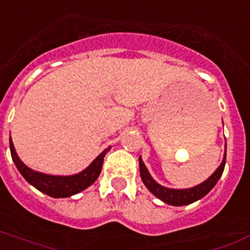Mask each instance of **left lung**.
<instances>
[{"instance_id":"left-lung-1","label":"left lung","mask_w":250,"mask_h":250,"mask_svg":"<svg viewBox=\"0 0 250 250\" xmlns=\"http://www.w3.org/2000/svg\"><path fill=\"white\" fill-rule=\"evenodd\" d=\"M227 150V146H226ZM224 150L223 160L216 171L212 173L208 180H205L204 183L198 184L195 187L187 188V189H172V188H166L163 185H160L159 183H156L155 180L152 179V176L150 175V172L146 168L145 163H143L142 158L139 156V173H141V179H142L143 184L146 185L148 190L151 191L152 194L158 197L160 201H163L164 204L172 205V206H185V205H190L198 199L204 198L205 195L208 194V191L211 190L212 188L215 187L218 180L220 179V176L224 171V166H226V155L227 151Z\"/></svg>"}]
</instances>
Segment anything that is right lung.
Listing matches in <instances>:
<instances>
[{"label":"right lung","mask_w":250,"mask_h":250,"mask_svg":"<svg viewBox=\"0 0 250 250\" xmlns=\"http://www.w3.org/2000/svg\"><path fill=\"white\" fill-rule=\"evenodd\" d=\"M109 150H111V147L105 148L102 154H99L92 160V163L88 167L84 168L83 171L78 172V173H75V175L53 176L34 171V169L27 167L26 164L19 159L10 137L11 158H13V162L17 166V168H18V171L21 172V175L26 179L27 183L31 184L38 190H40L44 194L49 195V197H53V198L71 197V195L77 194L79 191L84 190L90 185H92L99 177V175H100V172H102L104 156Z\"/></svg>","instance_id":"1"}]
</instances>
